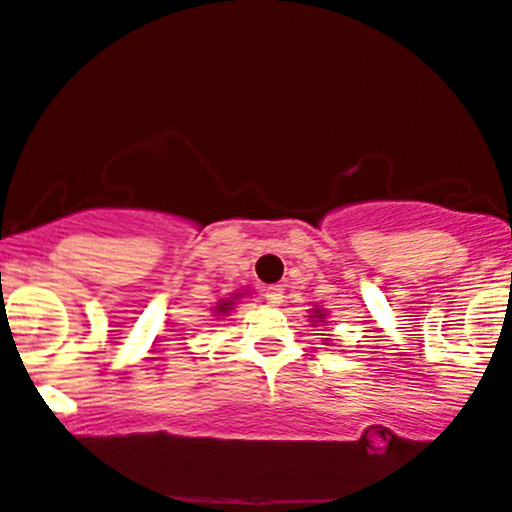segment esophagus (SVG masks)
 I'll list each match as a JSON object with an SVG mask.
<instances>
[{
  "mask_svg": "<svg viewBox=\"0 0 512 512\" xmlns=\"http://www.w3.org/2000/svg\"><path fill=\"white\" fill-rule=\"evenodd\" d=\"M264 298H267L269 305H279L281 301H284V286H281V284L267 286V293H264Z\"/></svg>",
  "mask_w": 512,
  "mask_h": 512,
  "instance_id": "34e87169",
  "label": "esophagus"
}]
</instances>
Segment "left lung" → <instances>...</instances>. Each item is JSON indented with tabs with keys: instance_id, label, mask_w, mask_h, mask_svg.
Wrapping results in <instances>:
<instances>
[{
	"instance_id": "8db88e82",
	"label": "left lung",
	"mask_w": 512,
	"mask_h": 512,
	"mask_svg": "<svg viewBox=\"0 0 512 512\" xmlns=\"http://www.w3.org/2000/svg\"><path fill=\"white\" fill-rule=\"evenodd\" d=\"M308 320L313 322V327H317V325H320V322H325V320H327V310H325V308H317V305H315V308L310 310Z\"/></svg>"
}]
</instances>
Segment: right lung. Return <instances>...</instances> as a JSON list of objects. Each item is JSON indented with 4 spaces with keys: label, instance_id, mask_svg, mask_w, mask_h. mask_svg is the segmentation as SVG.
<instances>
[{
    "label": "right lung",
    "instance_id": "add662e5",
    "mask_svg": "<svg viewBox=\"0 0 512 512\" xmlns=\"http://www.w3.org/2000/svg\"><path fill=\"white\" fill-rule=\"evenodd\" d=\"M245 293H233V296H228V298H221L219 303L214 305V317L216 320H219V317H226V315H231V310L236 308V303H238V298H243Z\"/></svg>",
    "mask_w": 512,
    "mask_h": 512
}]
</instances>
